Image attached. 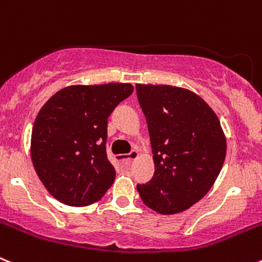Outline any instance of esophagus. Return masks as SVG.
<instances>
[{"instance_id": "34e87169", "label": "esophagus", "mask_w": 262, "mask_h": 262, "mask_svg": "<svg viewBox=\"0 0 262 262\" xmlns=\"http://www.w3.org/2000/svg\"><path fill=\"white\" fill-rule=\"evenodd\" d=\"M138 156H139L138 151H131L127 155H117V156H115V160H117L119 164H122V165H128V164L131 163L133 160H135Z\"/></svg>"}]
</instances>
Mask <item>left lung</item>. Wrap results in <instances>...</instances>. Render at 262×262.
Segmentation results:
<instances>
[{
    "mask_svg": "<svg viewBox=\"0 0 262 262\" xmlns=\"http://www.w3.org/2000/svg\"><path fill=\"white\" fill-rule=\"evenodd\" d=\"M155 161L151 181L138 184L143 202L160 214H177L202 200L219 176L226 138L201 97L169 85H136Z\"/></svg>",
    "mask_w": 262,
    "mask_h": 262,
    "instance_id": "1",
    "label": "left lung"
}]
</instances>
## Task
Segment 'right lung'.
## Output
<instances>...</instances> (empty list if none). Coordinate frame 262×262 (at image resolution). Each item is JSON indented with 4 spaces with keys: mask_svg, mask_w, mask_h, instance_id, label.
<instances>
[{
    "mask_svg": "<svg viewBox=\"0 0 262 262\" xmlns=\"http://www.w3.org/2000/svg\"><path fill=\"white\" fill-rule=\"evenodd\" d=\"M133 85H75L40 108L31 135V159L51 195L75 207L92 205L115 180L106 154L107 119Z\"/></svg>",
    "mask_w": 262,
    "mask_h": 262,
    "instance_id": "obj_1",
    "label": "right lung"
}]
</instances>
